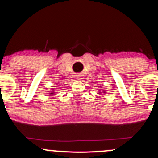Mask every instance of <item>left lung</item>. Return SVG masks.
<instances>
[{
	"label": "left lung",
	"mask_w": 158,
	"mask_h": 158,
	"mask_svg": "<svg viewBox=\"0 0 158 158\" xmlns=\"http://www.w3.org/2000/svg\"><path fill=\"white\" fill-rule=\"evenodd\" d=\"M103 93H104V94H106V90H103ZM98 94H102V92H101V91H99V93H98Z\"/></svg>",
	"instance_id": "obj_1"
}]
</instances>
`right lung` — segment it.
I'll list each match as a JSON object with an SVG mask.
<instances>
[{
  "label": "right lung",
  "mask_w": 158,
  "mask_h": 158,
  "mask_svg": "<svg viewBox=\"0 0 158 158\" xmlns=\"http://www.w3.org/2000/svg\"><path fill=\"white\" fill-rule=\"evenodd\" d=\"M54 93H55V90H50V91H49V94H50V95H53Z\"/></svg>",
  "instance_id": "obj_1"
}]
</instances>
